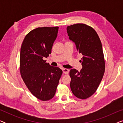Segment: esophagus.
I'll list each match as a JSON object with an SVG mask.
<instances>
[{"label": "esophagus", "mask_w": 123, "mask_h": 123, "mask_svg": "<svg viewBox=\"0 0 123 123\" xmlns=\"http://www.w3.org/2000/svg\"><path fill=\"white\" fill-rule=\"evenodd\" d=\"M63 73L64 74H68L69 73V70L67 68H63Z\"/></svg>", "instance_id": "obj_1"}]
</instances>
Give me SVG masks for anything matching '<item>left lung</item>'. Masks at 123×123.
<instances>
[{
	"label": "left lung",
	"instance_id": "obj_1",
	"mask_svg": "<svg viewBox=\"0 0 123 123\" xmlns=\"http://www.w3.org/2000/svg\"><path fill=\"white\" fill-rule=\"evenodd\" d=\"M67 30L69 39L83 55L80 71L72 69L69 72L70 88L77 98L86 99L96 91L105 72L102 43L95 30L83 23L70 25Z\"/></svg>",
	"mask_w": 123,
	"mask_h": 123
}]
</instances>
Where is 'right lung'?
I'll return each instance as SVG.
<instances>
[{
  "instance_id": "obj_1",
  "label": "right lung",
  "mask_w": 123,
  "mask_h": 123,
  "mask_svg": "<svg viewBox=\"0 0 123 123\" xmlns=\"http://www.w3.org/2000/svg\"><path fill=\"white\" fill-rule=\"evenodd\" d=\"M58 27H38L25 36L20 53V73L32 95L42 101L54 96L63 71L44 59L51 53Z\"/></svg>"
}]
</instances>
